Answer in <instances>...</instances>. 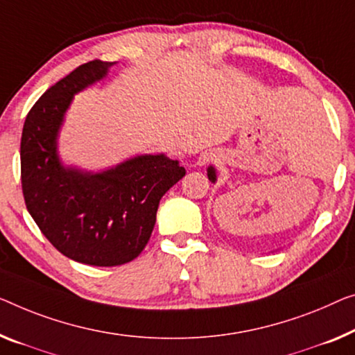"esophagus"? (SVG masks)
Segmentation results:
<instances>
[{
    "instance_id": "34e87169",
    "label": "esophagus",
    "mask_w": 355,
    "mask_h": 355,
    "mask_svg": "<svg viewBox=\"0 0 355 355\" xmlns=\"http://www.w3.org/2000/svg\"><path fill=\"white\" fill-rule=\"evenodd\" d=\"M211 159H214V155H211V153H202V155L198 157V162L196 164H198V166H204V164H207Z\"/></svg>"
}]
</instances>
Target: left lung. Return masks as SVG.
I'll return each instance as SVG.
<instances>
[{
	"mask_svg": "<svg viewBox=\"0 0 355 355\" xmlns=\"http://www.w3.org/2000/svg\"><path fill=\"white\" fill-rule=\"evenodd\" d=\"M216 173H218V172H216V168L214 166H209L207 167V177H209V180H210L211 183L216 182V177H218V175H216Z\"/></svg>",
	"mask_w": 355,
	"mask_h": 355,
	"instance_id": "obj_1",
	"label": "left lung"
}]
</instances>
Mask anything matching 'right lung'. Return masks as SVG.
Instances as JSON below:
<instances>
[{"instance_id": "add662e5", "label": "right lung", "mask_w": 355, "mask_h": 355, "mask_svg": "<svg viewBox=\"0 0 355 355\" xmlns=\"http://www.w3.org/2000/svg\"><path fill=\"white\" fill-rule=\"evenodd\" d=\"M114 65L87 62L47 89L26 116L20 141L31 218L57 250L91 266H119L139 257L161 198L187 173L164 153L137 155L98 172L62 161L59 137L73 98Z\"/></svg>"}]
</instances>
